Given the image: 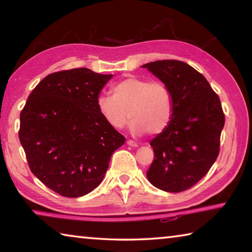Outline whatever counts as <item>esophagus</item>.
Returning <instances> with one entry per match:
<instances>
[{
	"mask_svg": "<svg viewBox=\"0 0 252 252\" xmlns=\"http://www.w3.org/2000/svg\"><path fill=\"white\" fill-rule=\"evenodd\" d=\"M126 144H127V146H130V147H138V143H136V142H134L133 141V140H127V141H126Z\"/></svg>",
	"mask_w": 252,
	"mask_h": 252,
	"instance_id": "1",
	"label": "esophagus"
}]
</instances>
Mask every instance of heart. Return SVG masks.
I'll return each mask as SVG.
<instances>
[{
  "instance_id": "1",
  "label": "heart",
  "mask_w": 252,
  "mask_h": 252,
  "mask_svg": "<svg viewBox=\"0 0 252 252\" xmlns=\"http://www.w3.org/2000/svg\"><path fill=\"white\" fill-rule=\"evenodd\" d=\"M112 95L101 94L96 108L110 126L122 129L130 120L134 134L157 135L169 126L174 112L172 93L162 81L126 76L113 85Z\"/></svg>"
}]
</instances>
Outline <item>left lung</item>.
<instances>
[{"label":"left lung","instance_id":"1","mask_svg":"<svg viewBox=\"0 0 252 252\" xmlns=\"http://www.w3.org/2000/svg\"><path fill=\"white\" fill-rule=\"evenodd\" d=\"M142 67L168 85L174 102L169 126L150 142L155 159L147 177L158 189L181 192L201 180L219 156L222 106L207 79L185 62L160 60Z\"/></svg>","mask_w":252,"mask_h":252}]
</instances>
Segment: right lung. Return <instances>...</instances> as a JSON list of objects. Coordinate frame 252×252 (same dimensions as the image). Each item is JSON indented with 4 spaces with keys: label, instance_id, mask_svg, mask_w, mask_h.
<instances>
[{
    "label": "right lung",
    "instance_id": "add662e5",
    "mask_svg": "<svg viewBox=\"0 0 252 252\" xmlns=\"http://www.w3.org/2000/svg\"><path fill=\"white\" fill-rule=\"evenodd\" d=\"M111 78L87 67L54 72L34 88L21 111L19 139L29 167L62 197L95 189L112 153L126 141L96 108Z\"/></svg>",
    "mask_w": 252,
    "mask_h": 252
}]
</instances>
